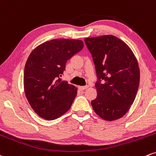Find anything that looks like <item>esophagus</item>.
Masks as SVG:
<instances>
[{"label": "esophagus", "mask_w": 156, "mask_h": 156, "mask_svg": "<svg viewBox=\"0 0 156 156\" xmlns=\"http://www.w3.org/2000/svg\"><path fill=\"white\" fill-rule=\"evenodd\" d=\"M87 87H88V86L86 85V86H79V89L80 90H84L87 89Z\"/></svg>", "instance_id": "34e87169"}]
</instances>
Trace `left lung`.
<instances>
[{"label": "left lung", "mask_w": 156, "mask_h": 156, "mask_svg": "<svg viewBox=\"0 0 156 156\" xmlns=\"http://www.w3.org/2000/svg\"><path fill=\"white\" fill-rule=\"evenodd\" d=\"M93 57L98 80L96 99L91 101L100 118L112 121L129 110L140 85L136 57L123 41L112 35L85 38Z\"/></svg>", "instance_id": "8db88e82"}]
</instances>
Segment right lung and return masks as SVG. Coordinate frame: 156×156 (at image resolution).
I'll return each mask as SVG.
<instances>
[{
    "instance_id": "add662e5",
    "label": "right lung",
    "mask_w": 156,
    "mask_h": 156,
    "mask_svg": "<svg viewBox=\"0 0 156 156\" xmlns=\"http://www.w3.org/2000/svg\"><path fill=\"white\" fill-rule=\"evenodd\" d=\"M83 47L81 40L60 38L44 42L31 52L24 70V90L39 117L55 120L70 109L77 88L60 76L67 60Z\"/></svg>"
}]
</instances>
